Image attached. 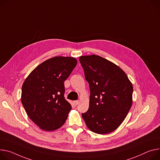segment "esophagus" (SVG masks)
<instances>
[{"instance_id":"esophagus-1","label":"esophagus","mask_w":160,"mask_h":160,"mask_svg":"<svg viewBox=\"0 0 160 160\" xmlns=\"http://www.w3.org/2000/svg\"><path fill=\"white\" fill-rule=\"evenodd\" d=\"M73 103H74L75 105H77L79 103V101H74Z\"/></svg>"}]
</instances>
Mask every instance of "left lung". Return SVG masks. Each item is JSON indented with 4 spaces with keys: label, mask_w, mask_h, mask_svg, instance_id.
Listing matches in <instances>:
<instances>
[{
    "label": "left lung",
    "mask_w": 160,
    "mask_h": 160,
    "mask_svg": "<svg viewBox=\"0 0 160 160\" xmlns=\"http://www.w3.org/2000/svg\"><path fill=\"white\" fill-rule=\"evenodd\" d=\"M79 61L91 92L89 107L82 118L94 133H111L132 107V83L122 69L99 55L81 56Z\"/></svg>",
    "instance_id": "1"
}]
</instances>
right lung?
<instances>
[{"instance_id":"add662e5","label":"right lung","mask_w":160,"mask_h":160,"mask_svg":"<svg viewBox=\"0 0 160 160\" xmlns=\"http://www.w3.org/2000/svg\"><path fill=\"white\" fill-rule=\"evenodd\" d=\"M77 64L73 57H55L37 66L22 88V103L41 129L53 131L66 122L70 103L64 98V81Z\"/></svg>"}]
</instances>
